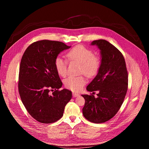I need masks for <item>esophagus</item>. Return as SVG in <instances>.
<instances>
[{"instance_id": "34e87169", "label": "esophagus", "mask_w": 149, "mask_h": 149, "mask_svg": "<svg viewBox=\"0 0 149 149\" xmlns=\"http://www.w3.org/2000/svg\"><path fill=\"white\" fill-rule=\"evenodd\" d=\"M72 95L74 97H77L79 95V94L78 93H75V92H73L72 93Z\"/></svg>"}]
</instances>
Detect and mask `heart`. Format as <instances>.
Here are the masks:
<instances>
[{
    "label": "heart",
    "mask_w": 149,
    "mask_h": 149,
    "mask_svg": "<svg viewBox=\"0 0 149 149\" xmlns=\"http://www.w3.org/2000/svg\"><path fill=\"white\" fill-rule=\"evenodd\" d=\"M67 56L71 61H75L81 64V73L88 77L95 76L98 72L101 61L98 57L94 55V52L82 45H77L70 49ZM54 65L57 73L61 77L67 74L68 61L61 56L56 57ZM86 81L82 76H69L65 79V86L72 91H79Z\"/></svg>",
    "instance_id": "obj_1"
}]
</instances>
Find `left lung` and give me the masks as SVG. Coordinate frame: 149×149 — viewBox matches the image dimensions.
<instances>
[{"label":"left lung","instance_id":"obj_1","mask_svg":"<svg viewBox=\"0 0 149 149\" xmlns=\"http://www.w3.org/2000/svg\"><path fill=\"white\" fill-rule=\"evenodd\" d=\"M92 45L100 49L101 62L97 75L87 87L93 94L81 95L85 99L82 113L87 120L102 123L112 118L118 111L128 88V72L124 58L113 45L104 39L95 40Z\"/></svg>","mask_w":149,"mask_h":149}]
</instances>
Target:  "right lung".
<instances>
[{
	"mask_svg": "<svg viewBox=\"0 0 149 149\" xmlns=\"http://www.w3.org/2000/svg\"><path fill=\"white\" fill-rule=\"evenodd\" d=\"M70 47L62 42L38 40L26 48L21 59L19 93L29 114L40 123L59 120L72 98L71 91L59 90L62 82L54 65L58 54Z\"/></svg>",
	"mask_w": 149,
	"mask_h": 149,
	"instance_id": "add662e5",
	"label": "right lung"
}]
</instances>
